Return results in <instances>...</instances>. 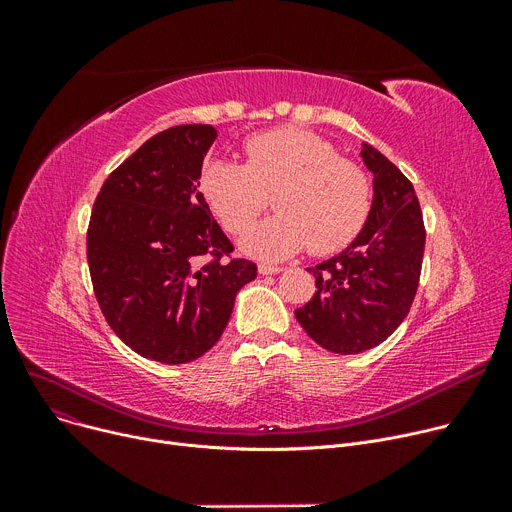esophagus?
<instances>
[{
    "instance_id": "1",
    "label": "esophagus",
    "mask_w": 512,
    "mask_h": 512,
    "mask_svg": "<svg viewBox=\"0 0 512 512\" xmlns=\"http://www.w3.org/2000/svg\"><path fill=\"white\" fill-rule=\"evenodd\" d=\"M282 267L278 265H270V263H259V274L261 276H272V274H280Z\"/></svg>"
}]
</instances>
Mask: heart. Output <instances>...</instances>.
Masks as SVG:
<instances>
[{"mask_svg":"<svg viewBox=\"0 0 512 512\" xmlns=\"http://www.w3.org/2000/svg\"><path fill=\"white\" fill-rule=\"evenodd\" d=\"M242 151L245 166L209 159L199 186L232 234L245 232L274 195L278 213L245 234L247 253L284 259L309 247L332 255L359 236L371 211V180L330 141L303 128H276L253 134Z\"/></svg>","mask_w":512,"mask_h":512,"instance_id":"1","label":"heart"}]
</instances>
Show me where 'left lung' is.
Listing matches in <instances>:
<instances>
[{
	"instance_id": "8db88e82",
	"label": "left lung",
	"mask_w": 512,
	"mask_h": 512,
	"mask_svg": "<svg viewBox=\"0 0 512 512\" xmlns=\"http://www.w3.org/2000/svg\"><path fill=\"white\" fill-rule=\"evenodd\" d=\"M373 172V205L355 242L307 270L311 301L294 311L303 330L332 353L357 355L382 344L415 301L425 251V226L411 180L388 157L363 145Z\"/></svg>"
}]
</instances>
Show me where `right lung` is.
Returning <instances> with one entry per match:
<instances>
[{
	"mask_svg": "<svg viewBox=\"0 0 512 512\" xmlns=\"http://www.w3.org/2000/svg\"><path fill=\"white\" fill-rule=\"evenodd\" d=\"M209 124L157 132L107 176L87 230L95 299L116 336L145 359L195 361L224 334L236 292L257 265L199 193Z\"/></svg>",
	"mask_w": 512,
	"mask_h": 512,
	"instance_id": "1",
	"label": "right lung"
}]
</instances>
